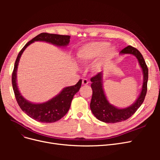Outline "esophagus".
<instances>
[{
  "label": "esophagus",
  "mask_w": 160,
  "mask_h": 160,
  "mask_svg": "<svg viewBox=\"0 0 160 160\" xmlns=\"http://www.w3.org/2000/svg\"><path fill=\"white\" fill-rule=\"evenodd\" d=\"M82 83H83V85H88L89 83L88 79H83V81H82Z\"/></svg>",
  "instance_id": "esophagus-1"
}]
</instances>
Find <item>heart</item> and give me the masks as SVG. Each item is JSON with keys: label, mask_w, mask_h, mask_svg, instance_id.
Instances as JSON below:
<instances>
[{"label": "heart", "mask_w": 160, "mask_h": 160, "mask_svg": "<svg viewBox=\"0 0 160 160\" xmlns=\"http://www.w3.org/2000/svg\"><path fill=\"white\" fill-rule=\"evenodd\" d=\"M108 47L109 43L106 42H93L88 43L79 49L77 53V57L83 63H88L103 54V57L107 59V58L112 57L115 52L114 48ZM99 66V63L95 65L93 67V69L98 70Z\"/></svg>", "instance_id": "1"}]
</instances>
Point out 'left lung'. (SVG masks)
Wrapping results in <instances>:
<instances>
[{
	"mask_svg": "<svg viewBox=\"0 0 160 160\" xmlns=\"http://www.w3.org/2000/svg\"><path fill=\"white\" fill-rule=\"evenodd\" d=\"M120 53L121 54H132L136 57L143 73L142 90L139 98L133 105L125 109H118L111 105L106 98L103 89V72H99L91 77V81L92 83L91 86L93 90V95H92L90 103V108L96 118L105 123H114L123 122L129 119L143 103L148 90V68L142 53L137 49L130 45L124 48L121 51Z\"/></svg>",
	"mask_w": 160,
	"mask_h": 160,
	"instance_id": "obj_1",
	"label": "left lung"
}]
</instances>
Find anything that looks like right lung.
Masks as SVG:
<instances>
[{"mask_svg":"<svg viewBox=\"0 0 160 160\" xmlns=\"http://www.w3.org/2000/svg\"><path fill=\"white\" fill-rule=\"evenodd\" d=\"M45 41L57 46H67L70 41V36L42 32L28 41L19 52L14 63L12 74V88L19 107L27 115L37 122L53 123L63 118L68 112L74 95L79 91L82 80L76 85L64 88L61 93L47 102L35 104L27 101L21 95L17 84V70L19 59L26 48L35 41Z\"/></svg>","mask_w":160,"mask_h":160,"instance_id":"1","label":"right lung"}]
</instances>
